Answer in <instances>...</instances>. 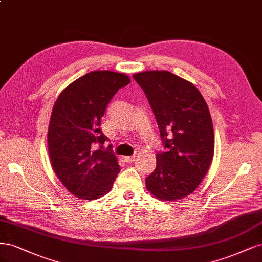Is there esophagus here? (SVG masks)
I'll return each instance as SVG.
<instances>
[{
    "mask_svg": "<svg viewBox=\"0 0 262 262\" xmlns=\"http://www.w3.org/2000/svg\"><path fill=\"white\" fill-rule=\"evenodd\" d=\"M135 160H136V157L135 156H132V157H124V161L126 163H133Z\"/></svg>",
    "mask_w": 262,
    "mask_h": 262,
    "instance_id": "34e87169",
    "label": "esophagus"
}]
</instances>
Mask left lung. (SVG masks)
Masks as SVG:
<instances>
[{
	"instance_id": "obj_1",
	"label": "left lung",
	"mask_w": 262,
	"mask_h": 262,
	"mask_svg": "<svg viewBox=\"0 0 262 262\" xmlns=\"http://www.w3.org/2000/svg\"><path fill=\"white\" fill-rule=\"evenodd\" d=\"M133 77L145 91L166 148V152L157 154L156 170L146 179V187L163 201L185 198L197 189L214 155L208 104L193 83L167 71Z\"/></svg>"
}]
</instances>
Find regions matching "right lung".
I'll return each mask as SVG.
<instances>
[{"mask_svg":"<svg viewBox=\"0 0 262 262\" xmlns=\"http://www.w3.org/2000/svg\"><path fill=\"white\" fill-rule=\"evenodd\" d=\"M129 82L123 73L94 71L70 83L55 101L48 128L50 162L77 198L106 195L120 172L117 158L97 147L107 140L100 125L108 102Z\"/></svg>","mask_w":262,"mask_h":262,"instance_id":"add662e5","label":"right lung"}]
</instances>
